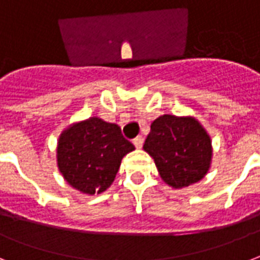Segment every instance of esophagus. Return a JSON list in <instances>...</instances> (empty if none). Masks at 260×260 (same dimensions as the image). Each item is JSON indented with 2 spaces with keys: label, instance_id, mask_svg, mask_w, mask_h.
Returning <instances> with one entry per match:
<instances>
[{
  "label": "esophagus",
  "instance_id": "esophagus-1",
  "mask_svg": "<svg viewBox=\"0 0 260 260\" xmlns=\"http://www.w3.org/2000/svg\"><path fill=\"white\" fill-rule=\"evenodd\" d=\"M143 142H144L143 136H136V138L134 139V144L136 146V148H142V146H143Z\"/></svg>",
  "mask_w": 260,
  "mask_h": 260
}]
</instances>
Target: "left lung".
<instances>
[{
    "instance_id": "obj_1",
    "label": "left lung",
    "mask_w": 260,
    "mask_h": 260,
    "mask_svg": "<svg viewBox=\"0 0 260 260\" xmlns=\"http://www.w3.org/2000/svg\"><path fill=\"white\" fill-rule=\"evenodd\" d=\"M143 148L154 158L162 180L173 188L199 181L210 168L209 135L191 117H158L151 124Z\"/></svg>"
}]
</instances>
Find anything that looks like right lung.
<instances>
[{
  "mask_svg": "<svg viewBox=\"0 0 260 260\" xmlns=\"http://www.w3.org/2000/svg\"><path fill=\"white\" fill-rule=\"evenodd\" d=\"M135 146L122 136L117 124L101 118L72 125L58 142V168L69 185L94 195L110 187L122 156Z\"/></svg>",
  "mask_w": 260,
  "mask_h": 260,
  "instance_id": "right-lung-1",
  "label": "right lung"
}]
</instances>
